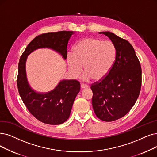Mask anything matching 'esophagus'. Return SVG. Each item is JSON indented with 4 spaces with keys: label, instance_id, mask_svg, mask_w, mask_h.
I'll use <instances>...</instances> for the list:
<instances>
[{
    "label": "esophagus",
    "instance_id": "obj_1",
    "mask_svg": "<svg viewBox=\"0 0 157 157\" xmlns=\"http://www.w3.org/2000/svg\"><path fill=\"white\" fill-rule=\"evenodd\" d=\"M80 87H81V88H82V89H84V88H87V87H88L89 86H87V84H81Z\"/></svg>",
    "mask_w": 157,
    "mask_h": 157
}]
</instances>
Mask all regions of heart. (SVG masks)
<instances>
[{"label":"heart","instance_id":"b5f03b06","mask_svg":"<svg viewBox=\"0 0 157 157\" xmlns=\"http://www.w3.org/2000/svg\"><path fill=\"white\" fill-rule=\"evenodd\" d=\"M117 56V49L111 40H103L95 37H87L78 42L73 53H68L67 60L70 71L75 77L82 72L84 64V80L92 78L98 80L107 75L113 66Z\"/></svg>","mask_w":157,"mask_h":157}]
</instances>
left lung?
I'll list each match as a JSON object with an SVG mask.
<instances>
[{
    "instance_id": "left-lung-1",
    "label": "left lung",
    "mask_w": 157,
    "mask_h": 157,
    "mask_svg": "<svg viewBox=\"0 0 157 157\" xmlns=\"http://www.w3.org/2000/svg\"><path fill=\"white\" fill-rule=\"evenodd\" d=\"M114 42L117 49L115 64L103 78L92 84V105L96 116L105 122L123 117L133 108L142 84L140 63L126 40L109 31L99 32Z\"/></svg>"
}]
</instances>
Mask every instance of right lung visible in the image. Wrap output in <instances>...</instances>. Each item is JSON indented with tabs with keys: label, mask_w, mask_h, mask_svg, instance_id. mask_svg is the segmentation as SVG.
<instances>
[{
	"label": "right lung",
	"mask_w": 157,
	"mask_h": 157,
	"mask_svg": "<svg viewBox=\"0 0 157 157\" xmlns=\"http://www.w3.org/2000/svg\"><path fill=\"white\" fill-rule=\"evenodd\" d=\"M73 33V31H61L38 35L27 46L18 62L17 79L18 93L30 113L43 123L59 125L67 120L75 98L80 91V82L76 80H63L52 91L36 93L31 88L27 80V57L36 49L48 48L66 59L68 41Z\"/></svg>",
	"instance_id": "obj_1"
}]
</instances>
